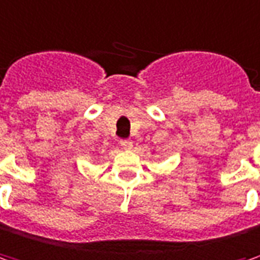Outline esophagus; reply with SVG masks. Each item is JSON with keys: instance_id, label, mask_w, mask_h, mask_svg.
Returning a JSON list of instances; mask_svg holds the SVG:
<instances>
[{"instance_id": "34e87169", "label": "esophagus", "mask_w": 260, "mask_h": 260, "mask_svg": "<svg viewBox=\"0 0 260 260\" xmlns=\"http://www.w3.org/2000/svg\"><path fill=\"white\" fill-rule=\"evenodd\" d=\"M120 147H122L123 150H131V148H132V141H131V140H122V141H120Z\"/></svg>"}]
</instances>
